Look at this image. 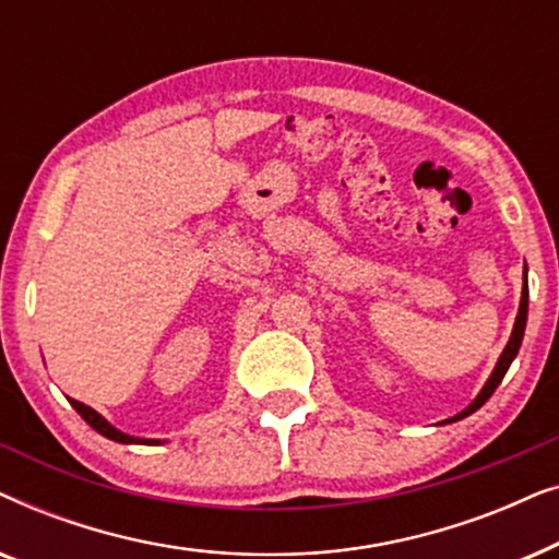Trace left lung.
I'll return each instance as SVG.
<instances>
[{
  "label": "left lung",
  "instance_id": "left-lung-1",
  "mask_svg": "<svg viewBox=\"0 0 559 559\" xmlns=\"http://www.w3.org/2000/svg\"><path fill=\"white\" fill-rule=\"evenodd\" d=\"M526 308H530V287H526V266H524L522 302H519V312H516V320H514V331H511V338H509V343H507V348L501 350V356H499V361H496V366H493L491 377H488V381L484 384V389H480V392H478L476 400H473V402L468 404V407H465L463 412H457L455 417L445 419V423H457V419L468 417V415H473V412H476V409L484 407V404L488 402V396H491V394L496 392V386H499V384H501V379L507 377L509 366H511V361H514V358H516V354H519V346H522L524 328H526Z\"/></svg>",
  "mask_w": 559,
  "mask_h": 559
}]
</instances>
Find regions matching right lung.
<instances>
[{
    "label": "right lung",
    "mask_w": 559,
    "mask_h": 559,
    "mask_svg": "<svg viewBox=\"0 0 559 559\" xmlns=\"http://www.w3.org/2000/svg\"><path fill=\"white\" fill-rule=\"evenodd\" d=\"M71 404H73V409L79 412V415L86 419V423L94 427V430L98 432V435H104V438H109V440H114V442H124V445H159V440H147V438H132V435H127V432H121V430H117V427H114L111 423H106V419L98 415L96 409H91L88 404H83V402H75V400H71Z\"/></svg>",
    "instance_id": "1"
}]
</instances>
